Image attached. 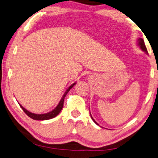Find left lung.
Segmentation results:
<instances>
[{"label": "left lung", "mask_w": 158, "mask_h": 158, "mask_svg": "<svg viewBox=\"0 0 158 158\" xmlns=\"http://www.w3.org/2000/svg\"><path fill=\"white\" fill-rule=\"evenodd\" d=\"M137 45L138 46V47H139V48H140V49H141L142 51H143L144 52L146 53V54H148V51H147L146 47H145V43H144V41H143V40L142 38H138V40H137ZM90 116H91V114H90ZM91 118H92V119L93 120L94 122L96 123V124L99 125L98 123H97L96 121L94 120V118H93V116H91Z\"/></svg>", "instance_id": "obj_1"}]
</instances>
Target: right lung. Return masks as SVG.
Masks as SVG:
<instances>
[{"label": "right lung", "mask_w": 158, "mask_h": 158, "mask_svg": "<svg viewBox=\"0 0 158 158\" xmlns=\"http://www.w3.org/2000/svg\"><path fill=\"white\" fill-rule=\"evenodd\" d=\"M76 84V82H74L73 84H72L71 86H70L69 88H68L66 90H65V93L64 94V95H63L61 99H60L59 103L58 104V105L56 106V107L54 110H53L52 111H49V112L48 113H46V114H34V113H31L30 111H29L23 107V106L20 104V107L23 109V110L25 111V113L28 116H30V118H32V119H35V120H40V121H42V120H48V119H51V118H54L55 116H56L59 114L60 113V111H61L63 106H64V99H65V97L66 96L67 93H69L70 89H71Z\"/></svg>", "instance_id": "1"}]
</instances>
